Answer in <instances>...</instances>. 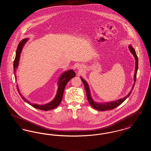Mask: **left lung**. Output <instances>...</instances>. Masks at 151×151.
<instances>
[{
	"label": "left lung",
	"mask_w": 151,
	"mask_h": 151,
	"mask_svg": "<svg viewBox=\"0 0 151 151\" xmlns=\"http://www.w3.org/2000/svg\"><path fill=\"white\" fill-rule=\"evenodd\" d=\"M129 51H131V52L134 55L135 59V60H136V66H135L134 79V81L135 83L136 78H137V68H138V59H137V57L135 50L132 47V46L131 45H129ZM81 81H83V83L84 85V87H85V89H86V97H87V99H88V100L89 104L91 105V106L92 108L96 109V110H98L99 111H106V110H112V109H114L115 108H116L119 105H120L125 100L127 97H129V96L131 93V92H132V89L134 87V86H135V83H134V84L132 86V89H131V92L124 98H123V99H119L118 100L115 101L110 102H106V103H105V104H99V103H97V102H94L92 98L91 97V94H90V90H89V86H88V85L86 81H85L84 79L81 78Z\"/></svg>",
	"instance_id": "left-lung-1"
}]
</instances>
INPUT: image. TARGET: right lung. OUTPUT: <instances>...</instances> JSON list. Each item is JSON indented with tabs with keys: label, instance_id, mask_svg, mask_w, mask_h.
Returning <instances> with one entry per match:
<instances>
[{
	"label": "right lung",
	"instance_id": "add662e5",
	"mask_svg": "<svg viewBox=\"0 0 151 151\" xmlns=\"http://www.w3.org/2000/svg\"><path fill=\"white\" fill-rule=\"evenodd\" d=\"M28 39L25 38L22 40V41L20 42V43H19L16 52V57L14 60V72L16 71V69L17 68L18 65H19V59H20V54L22 52V47L24 46V45L26 43V42L27 41ZM76 74L75 72H74L72 70H68L66 72H64L61 76L60 77L59 80V86L58 88L57 93L55 97V99L50 102L49 104L43 105H37L35 104H31L30 103L29 101L26 100L19 92V89L18 88V86L17 85V89L18 90V92H19V94L20 95L22 99V100L25 101L26 102L32 106L34 107L36 109L41 110H45V111H47L49 110H51L53 109L57 108L59 105L60 104L62 98H63V93H64V90H65V87L66 86V84H67V83L68 82V81L74 78ZM16 77V76H15Z\"/></svg>",
	"mask_w": 151,
	"mask_h": 151
}]
</instances>
